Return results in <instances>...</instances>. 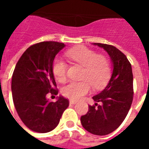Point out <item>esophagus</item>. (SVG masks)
<instances>
[{
	"label": "esophagus",
	"mask_w": 149,
	"mask_h": 149,
	"mask_svg": "<svg viewBox=\"0 0 149 149\" xmlns=\"http://www.w3.org/2000/svg\"><path fill=\"white\" fill-rule=\"evenodd\" d=\"M77 100H70V104H77Z\"/></svg>",
	"instance_id": "obj_1"
}]
</instances>
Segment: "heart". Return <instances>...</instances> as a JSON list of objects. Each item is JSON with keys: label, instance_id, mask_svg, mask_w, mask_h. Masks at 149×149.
Listing matches in <instances>:
<instances>
[{"label": "heart", "instance_id": "heart-1", "mask_svg": "<svg viewBox=\"0 0 149 149\" xmlns=\"http://www.w3.org/2000/svg\"><path fill=\"white\" fill-rule=\"evenodd\" d=\"M65 56L71 62L84 66L80 82H72L63 89V96L72 100L82 98L91 91L92 86L95 89H101L106 86L111 76L110 61L106 56L97 55L95 51L86 47L77 46L68 50ZM66 63L56 58L52 63V72L59 83L66 81Z\"/></svg>", "mask_w": 149, "mask_h": 149}]
</instances>
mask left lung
Here are the masks:
<instances>
[{
	"label": "left lung",
	"instance_id": "8db88e82",
	"mask_svg": "<svg viewBox=\"0 0 149 149\" xmlns=\"http://www.w3.org/2000/svg\"><path fill=\"white\" fill-rule=\"evenodd\" d=\"M108 53L113 63V72L108 84L97 95L93 96L95 105L89 106L88 112L81 116L83 127L96 135H106L118 128L126 118L133 100L132 65L125 54L111 45L93 43ZM97 102L102 104L98 105Z\"/></svg>",
	"mask_w": 149,
	"mask_h": 149
}]
</instances>
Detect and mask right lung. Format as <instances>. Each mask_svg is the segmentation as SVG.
<instances>
[{
  "mask_svg": "<svg viewBox=\"0 0 149 149\" xmlns=\"http://www.w3.org/2000/svg\"><path fill=\"white\" fill-rule=\"evenodd\" d=\"M64 43L42 42L31 45L22 54L14 70L12 97L18 116L33 132L46 133L56 128L69 100L59 96L49 101L48 94L57 95L52 63Z\"/></svg>",
  "mask_w": 149,
  "mask_h": 149,
  "instance_id": "1",
  "label": "right lung"
}]
</instances>
